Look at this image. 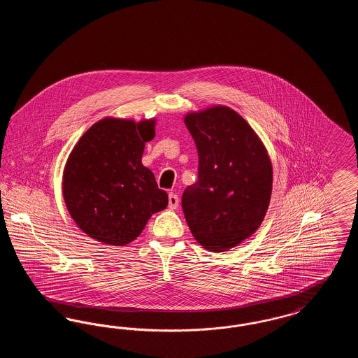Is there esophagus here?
I'll return each instance as SVG.
<instances>
[{
  "mask_svg": "<svg viewBox=\"0 0 358 358\" xmlns=\"http://www.w3.org/2000/svg\"><path fill=\"white\" fill-rule=\"evenodd\" d=\"M178 204H180L178 196H177L176 193L171 192V193H169V208H171V209H176V208L178 206Z\"/></svg>",
  "mask_w": 358,
  "mask_h": 358,
  "instance_id": "34e87169",
  "label": "esophagus"
}]
</instances>
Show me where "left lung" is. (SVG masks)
I'll return each instance as SVG.
<instances>
[{
  "label": "left lung",
  "instance_id": "left-lung-1",
  "mask_svg": "<svg viewBox=\"0 0 358 358\" xmlns=\"http://www.w3.org/2000/svg\"><path fill=\"white\" fill-rule=\"evenodd\" d=\"M184 120L199 153V180L182 194L185 220L204 248L228 251L266 216L271 161L251 126L229 107L215 106Z\"/></svg>",
  "mask_w": 358,
  "mask_h": 358
}]
</instances>
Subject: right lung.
<instances>
[{"label":"right lung","mask_w":358,"mask_h":358,"mask_svg":"<svg viewBox=\"0 0 358 358\" xmlns=\"http://www.w3.org/2000/svg\"><path fill=\"white\" fill-rule=\"evenodd\" d=\"M155 120L104 118L92 124L69 154L63 196L69 215L90 238L124 245L139 236L152 215L168 205L150 169L142 165Z\"/></svg>","instance_id":"obj_1"}]
</instances>
